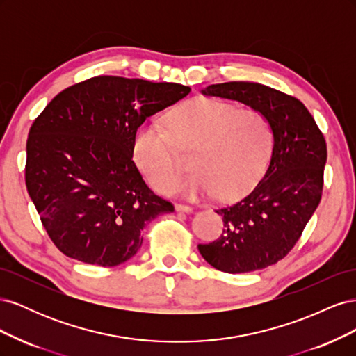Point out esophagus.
<instances>
[{
    "label": "esophagus",
    "instance_id": "1",
    "mask_svg": "<svg viewBox=\"0 0 356 356\" xmlns=\"http://www.w3.org/2000/svg\"><path fill=\"white\" fill-rule=\"evenodd\" d=\"M175 209H177V212H186V213H191L193 212L191 207H187V204H182V203H177L175 204Z\"/></svg>",
    "mask_w": 356,
    "mask_h": 356
}]
</instances>
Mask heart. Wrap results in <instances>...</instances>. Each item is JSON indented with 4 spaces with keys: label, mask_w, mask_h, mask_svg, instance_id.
Segmentation results:
<instances>
[{
    "label": "heart",
    "mask_w": 356,
    "mask_h": 356,
    "mask_svg": "<svg viewBox=\"0 0 356 356\" xmlns=\"http://www.w3.org/2000/svg\"><path fill=\"white\" fill-rule=\"evenodd\" d=\"M175 143L195 149L192 167L197 172L179 186L184 167ZM272 149L273 131L263 113L238 110L217 99H195L168 115L166 129L153 124L139 129L134 156L149 184L163 195L175 190L184 197L202 199L220 193V199L232 200L258 184Z\"/></svg>",
    "instance_id": "1"
}]
</instances>
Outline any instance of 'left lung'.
<instances>
[{"instance_id":"1","label":"left lung","mask_w":356,"mask_h":356,"mask_svg":"<svg viewBox=\"0 0 356 356\" xmlns=\"http://www.w3.org/2000/svg\"><path fill=\"white\" fill-rule=\"evenodd\" d=\"M200 93L245 104L272 126L273 149L263 179L242 200L215 211L224 221L221 238L197 245L217 270H260L291 251L318 208L327 163L324 135L303 104L267 86L230 81Z\"/></svg>"}]
</instances>
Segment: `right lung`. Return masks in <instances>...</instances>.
<instances>
[{"mask_svg": "<svg viewBox=\"0 0 356 356\" xmlns=\"http://www.w3.org/2000/svg\"><path fill=\"white\" fill-rule=\"evenodd\" d=\"M188 86L101 75L62 90L32 123L28 195L50 239L74 260L102 267L132 258L143 229L174 204L134 163L138 127L177 104Z\"/></svg>", "mask_w": 356, "mask_h": 356, "instance_id": "right-lung-1", "label": "right lung"}]
</instances>
